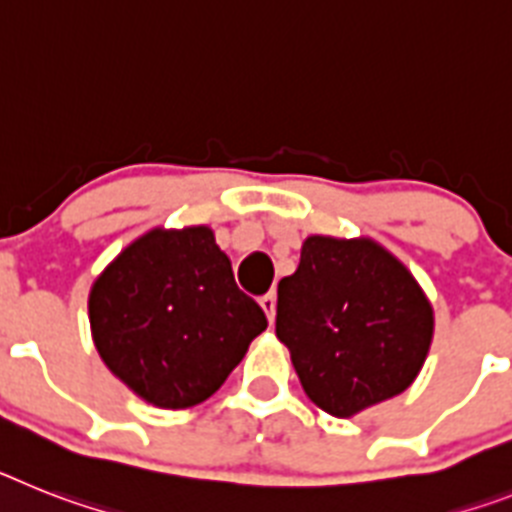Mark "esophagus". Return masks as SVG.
Segmentation results:
<instances>
[{
    "label": "esophagus",
    "instance_id": "esophagus-1",
    "mask_svg": "<svg viewBox=\"0 0 512 512\" xmlns=\"http://www.w3.org/2000/svg\"><path fill=\"white\" fill-rule=\"evenodd\" d=\"M260 307H263V312L268 315L270 322L276 320V294H273V291H270V294H265L263 299H260Z\"/></svg>",
    "mask_w": 512,
    "mask_h": 512
}]
</instances>
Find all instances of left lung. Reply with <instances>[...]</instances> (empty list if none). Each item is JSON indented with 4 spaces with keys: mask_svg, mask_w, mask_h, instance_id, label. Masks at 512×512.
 Segmentation results:
<instances>
[{
    "mask_svg": "<svg viewBox=\"0 0 512 512\" xmlns=\"http://www.w3.org/2000/svg\"><path fill=\"white\" fill-rule=\"evenodd\" d=\"M276 336L309 401L349 419L409 388L435 336L411 270L369 236L312 234L278 283Z\"/></svg>",
    "mask_w": 512,
    "mask_h": 512,
    "instance_id": "8db88e82",
    "label": "left lung"
}]
</instances>
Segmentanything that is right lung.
Segmentation results:
<instances>
[{
	"instance_id": "1",
	"label": "right lung",
	"mask_w": 512,
	"mask_h": 512,
	"mask_svg": "<svg viewBox=\"0 0 512 512\" xmlns=\"http://www.w3.org/2000/svg\"><path fill=\"white\" fill-rule=\"evenodd\" d=\"M88 317L111 375L158 409L210 398L268 328L210 226L137 236L93 281Z\"/></svg>"
}]
</instances>
